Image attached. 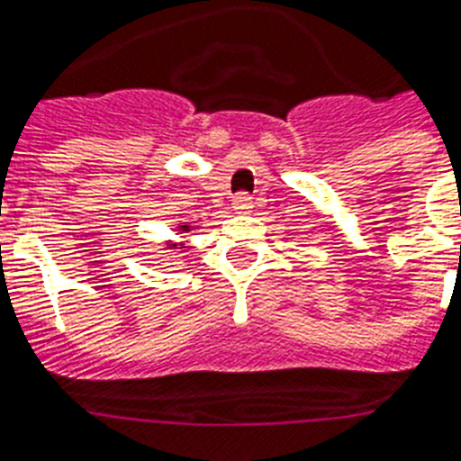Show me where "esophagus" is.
<instances>
[{"mask_svg":"<svg viewBox=\"0 0 461 461\" xmlns=\"http://www.w3.org/2000/svg\"><path fill=\"white\" fill-rule=\"evenodd\" d=\"M233 209L235 212H240V213H245V212H249V209H252V194L249 193H238L233 197Z\"/></svg>","mask_w":461,"mask_h":461,"instance_id":"obj_1","label":"esophagus"}]
</instances>
